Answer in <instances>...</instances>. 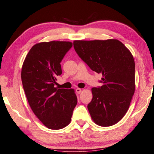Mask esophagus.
<instances>
[{"mask_svg":"<svg viewBox=\"0 0 154 154\" xmlns=\"http://www.w3.org/2000/svg\"><path fill=\"white\" fill-rule=\"evenodd\" d=\"M76 92L78 94H79L81 92H82V89H80V88H77L76 89Z\"/></svg>","mask_w":154,"mask_h":154,"instance_id":"esophagus-1","label":"esophagus"}]
</instances>
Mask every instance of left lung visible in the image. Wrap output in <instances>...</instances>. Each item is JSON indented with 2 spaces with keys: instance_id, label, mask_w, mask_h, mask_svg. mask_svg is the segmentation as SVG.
<instances>
[{
  "instance_id": "1",
  "label": "left lung",
  "mask_w": 154,
  "mask_h": 154,
  "mask_svg": "<svg viewBox=\"0 0 154 154\" xmlns=\"http://www.w3.org/2000/svg\"><path fill=\"white\" fill-rule=\"evenodd\" d=\"M75 52L92 71L102 73V86L91 89L93 98L88 105L97 125H115L127 113L135 92V61L118 40H75Z\"/></svg>"
}]
</instances>
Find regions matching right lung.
Returning <instances> with one entry per match:
<instances>
[{
	"label": "right lung",
	"instance_id": "obj_1",
	"mask_svg": "<svg viewBox=\"0 0 154 154\" xmlns=\"http://www.w3.org/2000/svg\"><path fill=\"white\" fill-rule=\"evenodd\" d=\"M72 44L52 41L33 46L27 54L21 70V80L27 101L33 113L50 129H60L71 121L77 104L74 89L56 88L62 74L60 63Z\"/></svg>",
	"mask_w": 154,
	"mask_h": 154
}]
</instances>
